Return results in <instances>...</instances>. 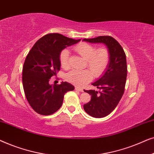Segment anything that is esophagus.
Returning <instances> with one entry per match:
<instances>
[{"label": "esophagus", "instance_id": "esophagus-1", "mask_svg": "<svg viewBox=\"0 0 154 154\" xmlns=\"http://www.w3.org/2000/svg\"><path fill=\"white\" fill-rule=\"evenodd\" d=\"M75 90H77V91H79V92H83V90L81 89V88H79V87H75Z\"/></svg>", "mask_w": 154, "mask_h": 154}]
</instances>
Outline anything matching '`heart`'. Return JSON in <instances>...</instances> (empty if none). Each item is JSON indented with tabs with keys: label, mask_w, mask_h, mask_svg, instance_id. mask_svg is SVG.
<instances>
[{
	"label": "heart",
	"mask_w": 154,
	"mask_h": 154,
	"mask_svg": "<svg viewBox=\"0 0 154 154\" xmlns=\"http://www.w3.org/2000/svg\"><path fill=\"white\" fill-rule=\"evenodd\" d=\"M74 50L85 60V66L89 69L73 70L66 75V80L73 85L81 87L91 81L92 73L98 77L102 75L108 66L110 61V53L106 48L97 49L95 46L85 43L78 44ZM69 51L67 49L62 50L60 54V62L64 69H68ZM93 73H92L91 72Z\"/></svg>",
	"instance_id": "obj_1"
}]
</instances>
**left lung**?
<instances>
[{
  "instance_id": "8db88e82",
  "label": "left lung",
  "mask_w": 154,
  "mask_h": 154,
  "mask_svg": "<svg viewBox=\"0 0 154 154\" xmlns=\"http://www.w3.org/2000/svg\"><path fill=\"white\" fill-rule=\"evenodd\" d=\"M83 41L91 43H104L110 53V61L104 74L92 83L100 91L85 90L91 95V100L84 104V110L94 118H103L114 110L124 93L128 71L125 53L119 42L109 35Z\"/></svg>"
}]
</instances>
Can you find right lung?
<instances>
[{
    "label": "right lung",
    "instance_id": "right-lung-1",
    "mask_svg": "<svg viewBox=\"0 0 154 154\" xmlns=\"http://www.w3.org/2000/svg\"><path fill=\"white\" fill-rule=\"evenodd\" d=\"M80 41L60 33H49L41 38L27 54L23 66V88L27 101L36 113L44 116L55 113L62 106L65 93L74 90L67 82L52 85L49 81L60 70L62 50Z\"/></svg>",
    "mask_w": 154,
    "mask_h": 154
}]
</instances>
